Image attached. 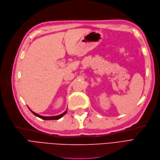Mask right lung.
Listing matches in <instances>:
<instances>
[{
	"instance_id": "add662e5",
	"label": "right lung",
	"mask_w": 160,
	"mask_h": 160,
	"mask_svg": "<svg viewBox=\"0 0 160 160\" xmlns=\"http://www.w3.org/2000/svg\"><path fill=\"white\" fill-rule=\"evenodd\" d=\"M28 108H29V107H28ZM29 110L31 111V112H32L34 115H35L36 116H37V117L40 118H41V119L44 120H59V119H60V118H61V117H63V116L67 113V110H66L63 113H62V114H59V115H58V116H41V115H39V114H38L35 113L34 112H33V111H32L30 108H29Z\"/></svg>"
}]
</instances>
